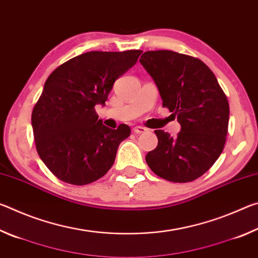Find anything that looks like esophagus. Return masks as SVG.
I'll return each instance as SVG.
<instances>
[{
	"label": "esophagus",
	"instance_id": "esophagus-1",
	"mask_svg": "<svg viewBox=\"0 0 258 258\" xmlns=\"http://www.w3.org/2000/svg\"><path fill=\"white\" fill-rule=\"evenodd\" d=\"M133 132L135 134H143L148 132V128H146L145 126H135V127L133 128Z\"/></svg>",
	"mask_w": 258,
	"mask_h": 258
}]
</instances>
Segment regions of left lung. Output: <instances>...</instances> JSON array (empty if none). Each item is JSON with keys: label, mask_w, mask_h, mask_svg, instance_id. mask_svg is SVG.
Instances as JSON below:
<instances>
[{"label": "left lung", "mask_w": 258, "mask_h": 258, "mask_svg": "<svg viewBox=\"0 0 258 258\" xmlns=\"http://www.w3.org/2000/svg\"><path fill=\"white\" fill-rule=\"evenodd\" d=\"M140 62L154 78L181 131L172 138L155 131L158 146L146 161L156 175L186 183L197 180L212 167L224 149L230 108L214 73L202 60L174 51H147Z\"/></svg>", "instance_id": "obj_1"}]
</instances>
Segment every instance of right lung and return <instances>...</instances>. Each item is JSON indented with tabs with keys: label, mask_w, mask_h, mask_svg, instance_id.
Returning <instances> with one entry per match:
<instances>
[{
	"label": "right lung",
	"mask_w": 258,
	"mask_h": 258,
	"mask_svg": "<svg viewBox=\"0 0 258 258\" xmlns=\"http://www.w3.org/2000/svg\"><path fill=\"white\" fill-rule=\"evenodd\" d=\"M141 50L91 51L50 74L32 112L37 154L59 180L85 185L106 175L131 128L111 130L98 119L117 78L137 63Z\"/></svg>",
	"instance_id": "right-lung-1"
}]
</instances>
